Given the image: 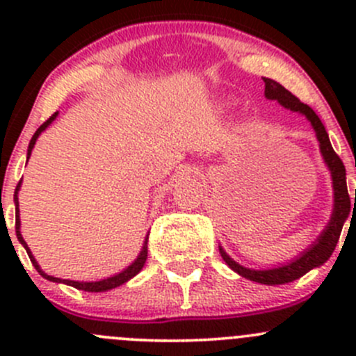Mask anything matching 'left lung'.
Masks as SVG:
<instances>
[{
    "label": "left lung",
    "instance_id": "obj_1",
    "mask_svg": "<svg viewBox=\"0 0 356 356\" xmlns=\"http://www.w3.org/2000/svg\"><path fill=\"white\" fill-rule=\"evenodd\" d=\"M265 82V96L268 99H277L282 106L286 108L293 110V111H300L303 113L308 120L312 122L314 125L315 132H317V139L321 143V152L322 156H324L325 163H327L329 170L332 174V184H334V211L329 225L325 227V231L322 232L321 238L317 239L314 246L310 248L308 251H305L300 258L293 260L288 265H282V267L277 268H270V270H250V268L243 267V265L236 264L227 253L220 248V254L224 258L225 264L232 268L234 272H238L239 275L243 277L250 279V281L254 282H261V284H286V282H293L296 279H300L301 275L307 274L308 270L312 268L318 267L324 261L329 260V257L332 254V251L336 250L337 241H339L341 231H343V224L346 222L348 215H350L351 201H350V195H348V188H346V168H344L343 161L341 158L337 156V153L334 152L331 141H329V136L325 132L324 124L321 122L318 115L315 113L314 110L310 108L308 105L301 103L293 92L288 91L284 86L279 84L277 81L274 79L264 77ZM355 203H356V191H355Z\"/></svg>",
    "mask_w": 356,
    "mask_h": 356
}]
</instances>
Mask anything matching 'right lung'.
Wrapping results in <instances>:
<instances>
[{
	"label": "right lung",
	"instance_id": "1",
	"mask_svg": "<svg viewBox=\"0 0 356 356\" xmlns=\"http://www.w3.org/2000/svg\"><path fill=\"white\" fill-rule=\"evenodd\" d=\"M55 117H56V113H53L51 117H49L48 120H46L44 124H42L41 127H39L38 131L34 132V136H32L31 143H29V149H27V160H29V156H31V152H32V148H34V145H35V139H38V138H39V134H41V132L44 131V129L48 127V125L51 124L53 120H55ZM19 189H20V182H19V184H17L15 195H13V201H15V232H17V238H19V241L22 243L25 250H27V254H29V258H31L32 265H34V267H35V270H38L39 274H41L42 277H44V279H48V281H53V282H63V284H68V286H72V288H75V289H82V291H89V293H102V291H108V289H113V288H117V286L124 284V282H127L129 279H132V277H134V275L138 274V272L141 270L143 267H145L146 257H148V239H146L145 246H143V251H141V253H139V257L136 258V261H134V264H132L131 267H127V268H125L124 272H120V274L113 275V277L103 279V281H96V282H77V281H65V279H63V281H62V279H56V277H51V275H46L44 272H42L41 268H39L38 261L34 260V257H32L31 250H29V248H27V243L24 241L22 234H20L19 198H17V193H19Z\"/></svg>",
	"mask_w": 356,
	"mask_h": 356
}]
</instances>
